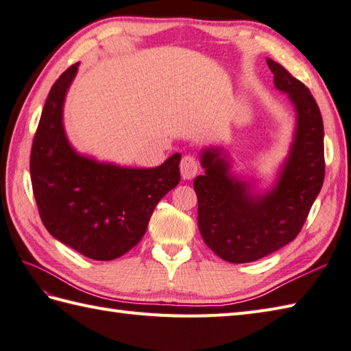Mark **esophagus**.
Segmentation results:
<instances>
[{
	"label": "esophagus",
	"instance_id": "obj_1",
	"mask_svg": "<svg viewBox=\"0 0 351 351\" xmlns=\"http://www.w3.org/2000/svg\"><path fill=\"white\" fill-rule=\"evenodd\" d=\"M180 169H181V175L184 180H193L197 173H199V162L196 161L195 156L191 155H185L182 156L181 164H180Z\"/></svg>",
	"mask_w": 351,
	"mask_h": 351
}]
</instances>
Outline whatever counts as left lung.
<instances>
[{"label": "left lung", "instance_id": "obj_1", "mask_svg": "<svg viewBox=\"0 0 351 351\" xmlns=\"http://www.w3.org/2000/svg\"><path fill=\"white\" fill-rule=\"evenodd\" d=\"M267 64L274 86L288 93L297 111L293 146L274 189L252 195L249 184L229 173L220 149H205L200 155L205 175L193 182L200 235L215 255L232 264L253 263L293 241L324 181V126L314 96L282 64L271 58Z\"/></svg>", "mask_w": 351, "mask_h": 351}]
</instances>
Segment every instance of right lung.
Here are the masks:
<instances>
[{"label": "right lung", "instance_id": "obj_1", "mask_svg": "<svg viewBox=\"0 0 351 351\" xmlns=\"http://www.w3.org/2000/svg\"><path fill=\"white\" fill-rule=\"evenodd\" d=\"M78 71L51 87L37 126L29 173L42 223L58 241L90 259L121 258L138 244L149 219L181 180V155L154 169L119 167L81 156L63 130V102Z\"/></svg>", "mask_w": 351, "mask_h": 351}]
</instances>
